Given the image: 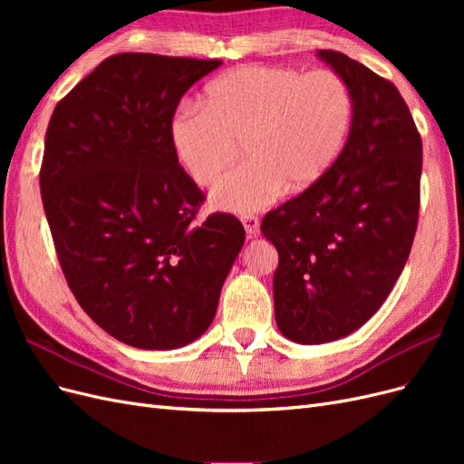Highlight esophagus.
Listing matches in <instances>:
<instances>
[{"instance_id": "esophagus-1", "label": "esophagus", "mask_w": 464, "mask_h": 464, "mask_svg": "<svg viewBox=\"0 0 464 464\" xmlns=\"http://www.w3.org/2000/svg\"><path fill=\"white\" fill-rule=\"evenodd\" d=\"M242 224L249 236H256L259 232V218L256 215H244Z\"/></svg>"}]
</instances>
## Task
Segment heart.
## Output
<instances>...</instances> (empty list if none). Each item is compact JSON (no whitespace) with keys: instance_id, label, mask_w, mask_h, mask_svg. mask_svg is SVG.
<instances>
[{"instance_id":"1","label":"heart","mask_w":464,"mask_h":464,"mask_svg":"<svg viewBox=\"0 0 464 464\" xmlns=\"http://www.w3.org/2000/svg\"><path fill=\"white\" fill-rule=\"evenodd\" d=\"M203 106L181 108L170 128L179 162L199 186L232 164H246L213 189V205L251 213L280 193L298 195L329 174L354 120L353 92L329 69L246 65L210 81Z\"/></svg>"}]
</instances>
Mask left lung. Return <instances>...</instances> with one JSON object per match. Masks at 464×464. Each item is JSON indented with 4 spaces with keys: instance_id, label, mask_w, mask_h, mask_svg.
Here are the masks:
<instances>
[{
    "instance_id": "obj_1",
    "label": "left lung",
    "mask_w": 464,
    "mask_h": 464,
    "mask_svg": "<svg viewBox=\"0 0 464 464\" xmlns=\"http://www.w3.org/2000/svg\"><path fill=\"white\" fill-rule=\"evenodd\" d=\"M317 55L353 92V130L329 174L261 222L278 251L276 325L302 344L350 334L387 300L414 242L422 176V139L397 87L341 52Z\"/></svg>"
}]
</instances>
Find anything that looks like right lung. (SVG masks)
Wrapping results in <instances>:
<instances>
[{
  "label": "right lung",
  "mask_w": 464,
  "mask_h": 464,
  "mask_svg": "<svg viewBox=\"0 0 464 464\" xmlns=\"http://www.w3.org/2000/svg\"><path fill=\"white\" fill-rule=\"evenodd\" d=\"M220 63L110 55L48 123L40 193L62 271L96 325L135 348L201 336L246 240L234 215L198 220L205 193L170 135L181 96Z\"/></svg>",
  "instance_id": "add662e5"
}]
</instances>
